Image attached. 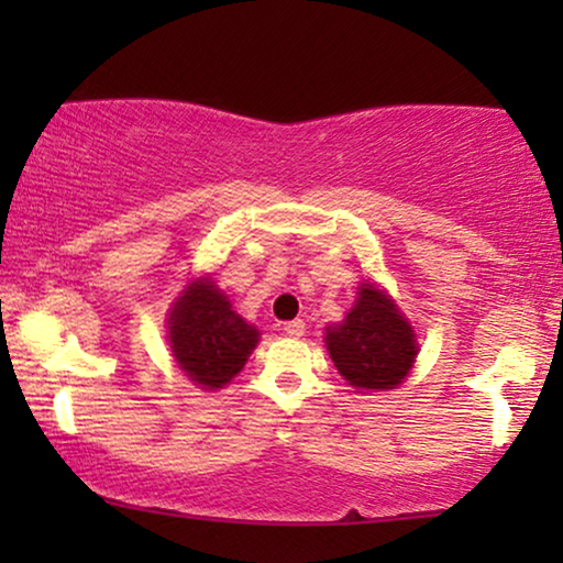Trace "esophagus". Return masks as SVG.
<instances>
[{
  "label": "esophagus",
  "instance_id": "1",
  "mask_svg": "<svg viewBox=\"0 0 563 563\" xmlns=\"http://www.w3.org/2000/svg\"><path fill=\"white\" fill-rule=\"evenodd\" d=\"M284 333L291 338H299L305 333V320H289L287 325H284Z\"/></svg>",
  "mask_w": 563,
  "mask_h": 563
}]
</instances>
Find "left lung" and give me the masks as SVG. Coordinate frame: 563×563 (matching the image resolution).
I'll use <instances>...</instances> for the list:
<instances>
[{
	"instance_id": "1",
	"label": "left lung",
	"mask_w": 563,
	"mask_h": 563,
	"mask_svg": "<svg viewBox=\"0 0 563 563\" xmlns=\"http://www.w3.org/2000/svg\"><path fill=\"white\" fill-rule=\"evenodd\" d=\"M325 345L343 379L366 391L399 387L418 358L412 325L372 282L361 284L345 320L328 325Z\"/></svg>"
}]
</instances>
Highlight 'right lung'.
Segmentation results:
<instances>
[{
	"label": "right lung",
	"mask_w": 563,
	"mask_h": 563,
	"mask_svg": "<svg viewBox=\"0 0 563 563\" xmlns=\"http://www.w3.org/2000/svg\"><path fill=\"white\" fill-rule=\"evenodd\" d=\"M249 325L228 302L210 276H199L168 312V343L176 364L202 389H222L241 372L258 343Z\"/></svg>",
	"instance_id": "add662e5"
}]
</instances>
